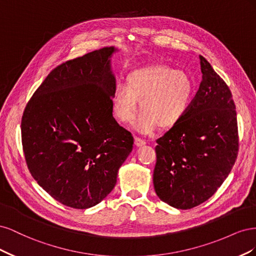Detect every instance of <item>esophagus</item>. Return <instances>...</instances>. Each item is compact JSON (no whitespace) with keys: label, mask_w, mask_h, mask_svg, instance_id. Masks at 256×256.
Masks as SVG:
<instances>
[{"label":"esophagus","mask_w":256,"mask_h":256,"mask_svg":"<svg viewBox=\"0 0 256 256\" xmlns=\"http://www.w3.org/2000/svg\"><path fill=\"white\" fill-rule=\"evenodd\" d=\"M134 144L138 147V146H143L146 144L145 140H143V138H138V136H134Z\"/></svg>","instance_id":"esophagus-1"}]
</instances>
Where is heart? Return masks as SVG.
Returning a JSON list of instances; mask_svg holds the SVG:
<instances>
[{"mask_svg":"<svg viewBox=\"0 0 256 256\" xmlns=\"http://www.w3.org/2000/svg\"><path fill=\"white\" fill-rule=\"evenodd\" d=\"M194 95L190 76L166 65H148L128 74L126 83L115 84L112 95L116 118L134 120L140 100L142 111L134 122L138 131L152 132L158 126L170 129L187 114Z\"/></svg>","mask_w":256,"mask_h":256,"instance_id":"1","label":"heart"}]
</instances>
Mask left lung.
I'll return each mask as SVG.
<instances>
[{"mask_svg": "<svg viewBox=\"0 0 256 256\" xmlns=\"http://www.w3.org/2000/svg\"><path fill=\"white\" fill-rule=\"evenodd\" d=\"M202 82L184 118L157 140L154 187L177 209L204 203L226 180L238 154L232 92L200 56Z\"/></svg>", "mask_w": 256, "mask_h": 256, "instance_id": "obj_1", "label": "left lung"}]
</instances>
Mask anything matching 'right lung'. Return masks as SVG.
<instances>
[{
  "label": "right lung",
  "instance_id": "add662e5",
  "mask_svg": "<svg viewBox=\"0 0 256 256\" xmlns=\"http://www.w3.org/2000/svg\"><path fill=\"white\" fill-rule=\"evenodd\" d=\"M116 51L106 47L53 69L22 116L30 174L68 207L86 209L106 198L132 150V134L113 118Z\"/></svg>",
  "mask_w": 256,
  "mask_h": 256
}]
</instances>
